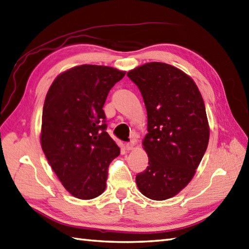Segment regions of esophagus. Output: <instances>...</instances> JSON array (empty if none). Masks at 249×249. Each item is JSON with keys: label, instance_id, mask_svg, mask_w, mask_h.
I'll use <instances>...</instances> for the list:
<instances>
[{"label": "esophagus", "instance_id": "1", "mask_svg": "<svg viewBox=\"0 0 249 249\" xmlns=\"http://www.w3.org/2000/svg\"><path fill=\"white\" fill-rule=\"evenodd\" d=\"M135 145H136V142H135V141H132V142H126V143H125V148H126V150H128V151H130V150H133L134 147H135Z\"/></svg>", "mask_w": 249, "mask_h": 249}]
</instances>
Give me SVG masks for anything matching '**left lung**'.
<instances>
[{
	"mask_svg": "<svg viewBox=\"0 0 249 249\" xmlns=\"http://www.w3.org/2000/svg\"><path fill=\"white\" fill-rule=\"evenodd\" d=\"M126 75L140 88L148 118V166L136 176L137 187L152 200L168 199L190 183L207 150L203 99L191 76L168 64L147 63Z\"/></svg>",
	"mask_w": 249,
	"mask_h": 249,
	"instance_id": "obj_1",
	"label": "left lung"
}]
</instances>
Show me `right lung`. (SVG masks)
Segmentation results:
<instances>
[{
	"mask_svg": "<svg viewBox=\"0 0 249 249\" xmlns=\"http://www.w3.org/2000/svg\"><path fill=\"white\" fill-rule=\"evenodd\" d=\"M124 74L107 66L81 65L58 74L48 90L41 148L65 189L79 199L102 194L108 165L120 154L106 131L103 106Z\"/></svg>",
	"mask_w": 249,
	"mask_h": 249,
	"instance_id": "1",
	"label": "right lung"
}]
</instances>
